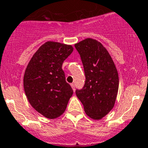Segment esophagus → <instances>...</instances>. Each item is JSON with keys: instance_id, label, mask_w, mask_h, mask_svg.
Here are the masks:
<instances>
[{"instance_id": "obj_1", "label": "esophagus", "mask_w": 148, "mask_h": 148, "mask_svg": "<svg viewBox=\"0 0 148 148\" xmlns=\"http://www.w3.org/2000/svg\"><path fill=\"white\" fill-rule=\"evenodd\" d=\"M71 88H72L73 90H74V91H75V87H74V83H71Z\"/></svg>"}]
</instances>
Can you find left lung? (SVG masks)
<instances>
[{
    "instance_id": "1",
    "label": "left lung",
    "mask_w": 148,
    "mask_h": 148,
    "mask_svg": "<svg viewBox=\"0 0 148 148\" xmlns=\"http://www.w3.org/2000/svg\"><path fill=\"white\" fill-rule=\"evenodd\" d=\"M80 55L86 81L76 95L93 119H100L114 108L119 89L116 68L101 42L87 38L74 45Z\"/></svg>"
}]
</instances>
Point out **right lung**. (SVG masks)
Returning a JSON list of instances; mask_svg holds the SVG:
<instances>
[{"mask_svg": "<svg viewBox=\"0 0 148 148\" xmlns=\"http://www.w3.org/2000/svg\"><path fill=\"white\" fill-rule=\"evenodd\" d=\"M73 47L48 41L34 53L25 71L23 87L29 103L38 113L55 119L66 110L73 94L62 69Z\"/></svg>", "mask_w": 148, "mask_h": 148, "instance_id": "1", "label": "right lung"}]
</instances>
